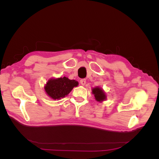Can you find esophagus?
Listing matches in <instances>:
<instances>
[{
    "instance_id": "34e87169",
    "label": "esophagus",
    "mask_w": 159,
    "mask_h": 159,
    "mask_svg": "<svg viewBox=\"0 0 159 159\" xmlns=\"http://www.w3.org/2000/svg\"><path fill=\"white\" fill-rule=\"evenodd\" d=\"M80 84L82 85H85L86 84V80L85 79H81L80 80Z\"/></svg>"
}]
</instances>
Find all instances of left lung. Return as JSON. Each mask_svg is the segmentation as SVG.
<instances>
[{"instance_id": "1", "label": "left lung", "mask_w": 159, "mask_h": 159, "mask_svg": "<svg viewBox=\"0 0 159 159\" xmlns=\"http://www.w3.org/2000/svg\"><path fill=\"white\" fill-rule=\"evenodd\" d=\"M92 93L94 95V97L96 101L99 102H102L103 101L106 100L107 96L102 88L99 87H96L92 89Z\"/></svg>"}]
</instances>
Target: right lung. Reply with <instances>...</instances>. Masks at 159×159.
Returning a JSON list of instances; mask_svg holds the SVG:
<instances>
[{
  "mask_svg": "<svg viewBox=\"0 0 159 159\" xmlns=\"http://www.w3.org/2000/svg\"><path fill=\"white\" fill-rule=\"evenodd\" d=\"M78 85V81L64 76L63 78L50 79L44 86V89L50 98L58 100L68 95L73 88Z\"/></svg>",
  "mask_w": 159,
  "mask_h": 159,
  "instance_id": "obj_1",
  "label": "right lung"
}]
</instances>
